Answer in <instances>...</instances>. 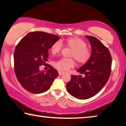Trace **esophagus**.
<instances>
[{"mask_svg":"<svg viewBox=\"0 0 126 126\" xmlns=\"http://www.w3.org/2000/svg\"><path fill=\"white\" fill-rule=\"evenodd\" d=\"M58 73H59V76H62L63 74V72H62L61 71H58Z\"/></svg>","mask_w":126,"mask_h":126,"instance_id":"esophagus-1","label":"esophagus"}]
</instances>
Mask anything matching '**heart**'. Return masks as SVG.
I'll return each instance as SVG.
<instances>
[{"label": "heart", "instance_id": "obj_1", "mask_svg": "<svg viewBox=\"0 0 126 126\" xmlns=\"http://www.w3.org/2000/svg\"><path fill=\"white\" fill-rule=\"evenodd\" d=\"M67 48L72 51L70 54V57L76 59L80 64L86 63L91 57L90 51L87 48V44L84 40L77 37L69 38L63 42ZM62 45L59 41L54 43L51 47L50 52L53 54H57L61 52ZM74 62L72 59H61L54 63V67L58 71L65 72L70 68H73Z\"/></svg>", "mask_w": 126, "mask_h": 126}]
</instances>
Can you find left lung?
Wrapping results in <instances>:
<instances>
[{"mask_svg": "<svg viewBox=\"0 0 126 126\" xmlns=\"http://www.w3.org/2000/svg\"><path fill=\"white\" fill-rule=\"evenodd\" d=\"M91 46L89 60L77 71L81 75L71 76L66 85L68 92L79 99L90 98L101 91L108 82L111 72L110 50L96 38L85 36Z\"/></svg>", "mask_w": 126, "mask_h": 126, "instance_id": "1", "label": "left lung"}]
</instances>
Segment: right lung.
I'll list each match as a JSON object with an SVG mask.
<instances>
[{"label": "right lung", "mask_w": 126, "mask_h": 126, "mask_svg": "<svg viewBox=\"0 0 126 126\" xmlns=\"http://www.w3.org/2000/svg\"><path fill=\"white\" fill-rule=\"evenodd\" d=\"M58 36L43 32H31L20 40L14 53V71L17 79L25 90L40 93L49 89L58 72L49 65L47 71H40V65L46 64L48 50Z\"/></svg>", "instance_id": "obj_1"}]
</instances>
